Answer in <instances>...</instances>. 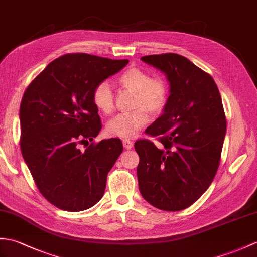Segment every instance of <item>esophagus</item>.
Instances as JSON below:
<instances>
[{"label": "esophagus", "instance_id": "esophagus-1", "mask_svg": "<svg viewBox=\"0 0 257 257\" xmlns=\"http://www.w3.org/2000/svg\"><path fill=\"white\" fill-rule=\"evenodd\" d=\"M122 145H123V148L127 149V150H130V149H133V147H134V143L131 142L129 139H123Z\"/></svg>", "mask_w": 257, "mask_h": 257}]
</instances>
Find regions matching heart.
Masks as SVG:
<instances>
[{
	"label": "heart",
	"mask_w": 257,
	"mask_h": 257,
	"mask_svg": "<svg viewBox=\"0 0 257 257\" xmlns=\"http://www.w3.org/2000/svg\"><path fill=\"white\" fill-rule=\"evenodd\" d=\"M119 84L136 93V110L120 114L107 124V133L122 139H133L149 120L148 110L153 115L163 110L169 98V87L161 77H151L150 73L139 68H130L119 76ZM93 101L104 115H110L115 109L114 94L107 82H101L94 88Z\"/></svg>",
	"instance_id": "1"
}]
</instances>
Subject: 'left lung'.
Here are the masks:
<instances>
[{
	"mask_svg": "<svg viewBox=\"0 0 257 257\" xmlns=\"http://www.w3.org/2000/svg\"><path fill=\"white\" fill-rule=\"evenodd\" d=\"M141 60L166 75L170 96L146 130L162 148L146 139L135 143L139 189L153 207L180 211L200 198L218 171L226 131L221 96L212 77L187 58L162 53Z\"/></svg>",
	"mask_w": 257,
	"mask_h": 257,
	"instance_id": "left-lung-1",
	"label": "left lung"
}]
</instances>
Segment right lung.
<instances>
[{"label": "right lung", "instance_id": "add662e5", "mask_svg": "<svg viewBox=\"0 0 257 257\" xmlns=\"http://www.w3.org/2000/svg\"><path fill=\"white\" fill-rule=\"evenodd\" d=\"M128 60L68 53L47 65L23 95L21 150L39 192L59 209L82 211L101 199L120 139L92 142L101 129L93 92Z\"/></svg>", "mask_w": 257, "mask_h": 257}]
</instances>
